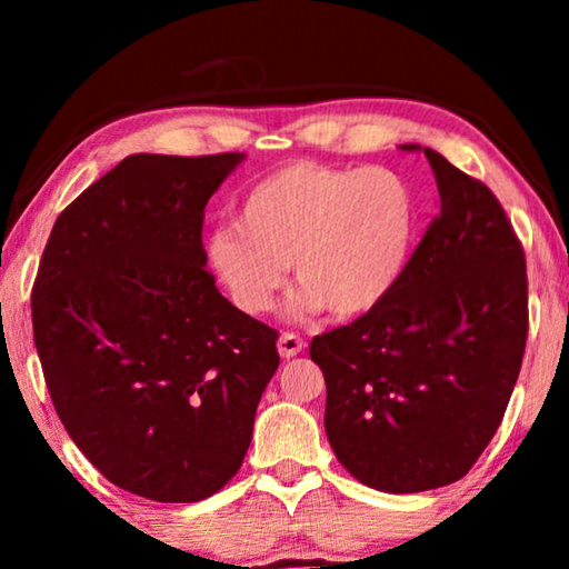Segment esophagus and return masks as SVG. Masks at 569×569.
<instances>
[{"instance_id": "1", "label": "esophagus", "mask_w": 569, "mask_h": 569, "mask_svg": "<svg viewBox=\"0 0 569 569\" xmlns=\"http://www.w3.org/2000/svg\"><path fill=\"white\" fill-rule=\"evenodd\" d=\"M277 349L284 360H290V357H298L302 349H306V341H302L298 333H282V337L277 339Z\"/></svg>"}]
</instances>
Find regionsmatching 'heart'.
<instances>
[{"label": "heart", "mask_w": 569, "mask_h": 569, "mask_svg": "<svg viewBox=\"0 0 569 569\" xmlns=\"http://www.w3.org/2000/svg\"><path fill=\"white\" fill-rule=\"evenodd\" d=\"M417 204L391 168H331L300 160L243 193L236 223L204 240V261L232 306L269 313L292 263L302 290L292 310L333 316L376 308L407 269Z\"/></svg>", "instance_id": "1"}]
</instances>
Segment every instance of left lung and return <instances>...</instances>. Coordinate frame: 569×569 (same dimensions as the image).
I'll use <instances>...</instances> for the list:
<instances>
[{
  "instance_id": "8db88e82",
  "label": "left lung",
  "mask_w": 569,
  "mask_h": 569,
  "mask_svg": "<svg viewBox=\"0 0 569 569\" xmlns=\"http://www.w3.org/2000/svg\"><path fill=\"white\" fill-rule=\"evenodd\" d=\"M425 152L440 209L391 292L310 341L326 378V438L378 492L458 481L495 438L528 333L526 256L500 201Z\"/></svg>"
}]
</instances>
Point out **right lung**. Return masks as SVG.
<instances>
[{"mask_svg":"<svg viewBox=\"0 0 569 569\" xmlns=\"http://www.w3.org/2000/svg\"><path fill=\"white\" fill-rule=\"evenodd\" d=\"M243 160L129 154L59 214L38 267L53 409L111 485L154 502H199L236 477L279 368L277 331L204 269V207Z\"/></svg>","mask_w":569,"mask_h":569,"instance_id":"obj_1","label":"right lung"}]
</instances>
